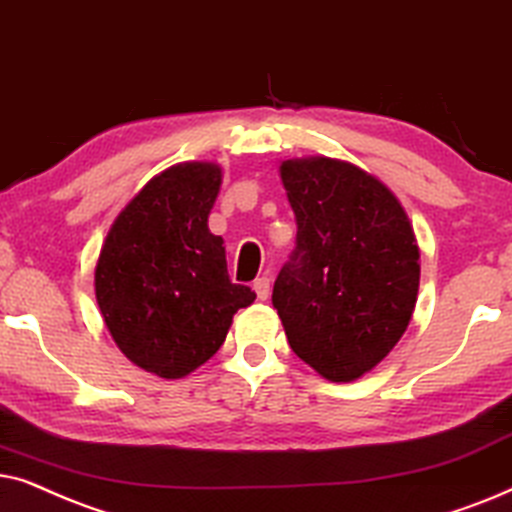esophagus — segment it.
<instances>
[{"mask_svg": "<svg viewBox=\"0 0 512 512\" xmlns=\"http://www.w3.org/2000/svg\"><path fill=\"white\" fill-rule=\"evenodd\" d=\"M252 290L257 292V299H269V292H271V278H267V276H262V278H257L255 283H252Z\"/></svg>", "mask_w": 512, "mask_h": 512, "instance_id": "esophagus-1", "label": "esophagus"}]
</instances>
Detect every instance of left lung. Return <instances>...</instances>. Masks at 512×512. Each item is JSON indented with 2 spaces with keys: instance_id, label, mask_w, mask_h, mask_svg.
Returning <instances> with one entry per match:
<instances>
[{
  "instance_id": "1",
  "label": "left lung",
  "mask_w": 512,
  "mask_h": 512,
  "mask_svg": "<svg viewBox=\"0 0 512 512\" xmlns=\"http://www.w3.org/2000/svg\"><path fill=\"white\" fill-rule=\"evenodd\" d=\"M297 248L274 283L290 349L330 381L377 367L405 335L419 295V245L379 177L330 156L278 166Z\"/></svg>"
}]
</instances>
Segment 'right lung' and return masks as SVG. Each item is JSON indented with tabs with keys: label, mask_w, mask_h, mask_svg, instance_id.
Segmentation results:
<instances>
[{
	"label": "right lung",
	"mask_w": 512,
	"mask_h": 512,
	"mask_svg": "<svg viewBox=\"0 0 512 512\" xmlns=\"http://www.w3.org/2000/svg\"><path fill=\"white\" fill-rule=\"evenodd\" d=\"M220 185L213 161L154 175L114 217L95 264V299L114 344L161 379L208 363L234 313L255 302L229 281L222 236L208 229Z\"/></svg>",
	"instance_id": "right-lung-1"
}]
</instances>
